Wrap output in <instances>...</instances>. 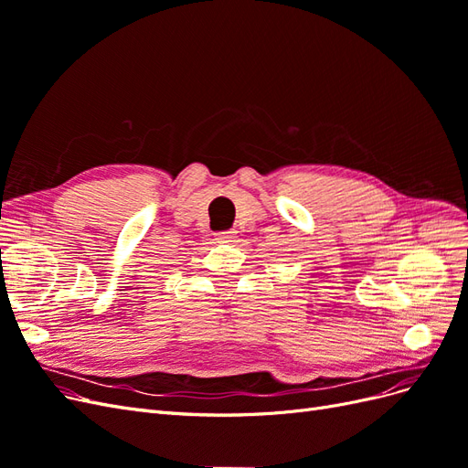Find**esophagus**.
<instances>
[{
	"mask_svg": "<svg viewBox=\"0 0 468 468\" xmlns=\"http://www.w3.org/2000/svg\"><path fill=\"white\" fill-rule=\"evenodd\" d=\"M234 238H236V230H226V232H218L215 239L220 244H229V242H234Z\"/></svg>",
	"mask_w": 468,
	"mask_h": 468,
	"instance_id": "obj_1",
	"label": "esophagus"
}]
</instances>
